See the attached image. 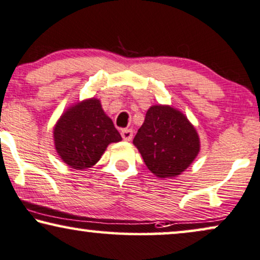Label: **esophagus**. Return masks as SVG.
I'll return each mask as SVG.
<instances>
[{
  "instance_id": "esophagus-1",
  "label": "esophagus",
  "mask_w": 260,
  "mask_h": 260,
  "mask_svg": "<svg viewBox=\"0 0 260 260\" xmlns=\"http://www.w3.org/2000/svg\"><path fill=\"white\" fill-rule=\"evenodd\" d=\"M121 137L125 141H131L132 138H133V131L128 129V128H125L121 131Z\"/></svg>"
}]
</instances>
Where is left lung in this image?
<instances>
[{
    "label": "left lung",
    "mask_w": 260,
    "mask_h": 260,
    "mask_svg": "<svg viewBox=\"0 0 260 260\" xmlns=\"http://www.w3.org/2000/svg\"><path fill=\"white\" fill-rule=\"evenodd\" d=\"M133 144L158 178L178 177L200 151L199 135L188 119L171 106H152Z\"/></svg>",
    "instance_id": "1"
}]
</instances>
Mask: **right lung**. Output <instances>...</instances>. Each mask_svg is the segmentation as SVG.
I'll list each match as a JSON object with an SVG mask.
<instances>
[{"mask_svg": "<svg viewBox=\"0 0 260 260\" xmlns=\"http://www.w3.org/2000/svg\"><path fill=\"white\" fill-rule=\"evenodd\" d=\"M119 141L121 135L95 98L69 107L54 127L57 154L74 170L94 166L107 146Z\"/></svg>", "mask_w": 260, "mask_h": 260, "instance_id": "1", "label": "right lung"}]
</instances>
